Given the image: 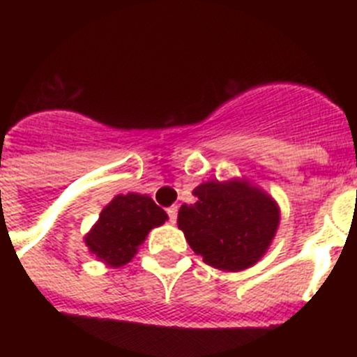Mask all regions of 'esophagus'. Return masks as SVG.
Listing matches in <instances>:
<instances>
[{
  "label": "esophagus",
  "instance_id": "1",
  "mask_svg": "<svg viewBox=\"0 0 357 357\" xmlns=\"http://www.w3.org/2000/svg\"><path fill=\"white\" fill-rule=\"evenodd\" d=\"M176 213H178V207H176V206L168 207V218H169V222H172V223L176 222Z\"/></svg>",
  "mask_w": 357,
  "mask_h": 357
}]
</instances>
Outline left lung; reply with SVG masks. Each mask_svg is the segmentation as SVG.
<instances>
[{"label": "left lung", "mask_w": 357, "mask_h": 357, "mask_svg": "<svg viewBox=\"0 0 357 357\" xmlns=\"http://www.w3.org/2000/svg\"><path fill=\"white\" fill-rule=\"evenodd\" d=\"M195 204L181 207L178 229L204 263L239 272L263 257L279 225V207L245 181H211L193 191Z\"/></svg>", "instance_id": "8db88e82"}]
</instances>
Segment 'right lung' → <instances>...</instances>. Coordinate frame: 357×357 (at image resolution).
<instances>
[{"label": "right lung", "instance_id": "add662e5", "mask_svg": "<svg viewBox=\"0 0 357 357\" xmlns=\"http://www.w3.org/2000/svg\"><path fill=\"white\" fill-rule=\"evenodd\" d=\"M166 220L168 214L146 195H119L102 211L85 236V245L110 266H123L134 257L148 232Z\"/></svg>", "mask_w": 357, "mask_h": 357}]
</instances>
